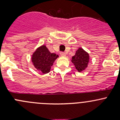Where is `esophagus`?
<instances>
[{
	"label": "esophagus",
	"mask_w": 120,
	"mask_h": 120,
	"mask_svg": "<svg viewBox=\"0 0 120 120\" xmlns=\"http://www.w3.org/2000/svg\"><path fill=\"white\" fill-rule=\"evenodd\" d=\"M60 54V55L61 56H66V53H65L64 52H61Z\"/></svg>",
	"instance_id": "obj_1"
}]
</instances>
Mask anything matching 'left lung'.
<instances>
[{
	"instance_id": "left-lung-1",
	"label": "left lung",
	"mask_w": 120,
	"mask_h": 120,
	"mask_svg": "<svg viewBox=\"0 0 120 120\" xmlns=\"http://www.w3.org/2000/svg\"><path fill=\"white\" fill-rule=\"evenodd\" d=\"M89 56L83 49L79 48L76 52L75 54L72 57V63L78 72H81L88 67Z\"/></svg>"
}]
</instances>
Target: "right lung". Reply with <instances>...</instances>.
<instances>
[{"label":"right lung","instance_id":"right-lung-1","mask_svg":"<svg viewBox=\"0 0 120 120\" xmlns=\"http://www.w3.org/2000/svg\"><path fill=\"white\" fill-rule=\"evenodd\" d=\"M59 56L49 51L45 45L41 46L38 48L32 56V62L34 67L43 74H46L50 71L54 60Z\"/></svg>","mask_w":120,"mask_h":120}]
</instances>
